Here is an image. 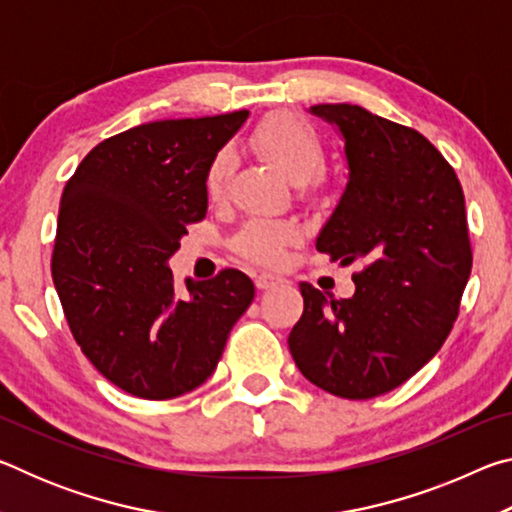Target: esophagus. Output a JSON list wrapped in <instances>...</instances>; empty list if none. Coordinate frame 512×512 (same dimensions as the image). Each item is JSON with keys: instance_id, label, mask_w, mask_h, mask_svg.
Instances as JSON below:
<instances>
[{"instance_id": "1", "label": "esophagus", "mask_w": 512, "mask_h": 512, "mask_svg": "<svg viewBox=\"0 0 512 512\" xmlns=\"http://www.w3.org/2000/svg\"><path fill=\"white\" fill-rule=\"evenodd\" d=\"M280 284H284L280 275H273V273H257L255 275V287L262 289V291L275 289V287H280Z\"/></svg>"}]
</instances>
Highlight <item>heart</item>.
Here are the masks:
<instances>
[{
  "instance_id": "heart-1",
  "label": "heart",
  "mask_w": 512,
  "mask_h": 512,
  "mask_svg": "<svg viewBox=\"0 0 512 512\" xmlns=\"http://www.w3.org/2000/svg\"><path fill=\"white\" fill-rule=\"evenodd\" d=\"M248 144L296 185L314 180L323 167V146L318 137L309 126L291 115L264 119L250 133ZM232 173H235V153L230 149H219L207 162L203 176L205 196L210 201H223ZM300 235L302 232L296 221L253 219L241 225V230L232 237V250L255 264L277 266L287 257V250L298 244Z\"/></svg>"
}]
</instances>
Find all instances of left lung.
Masks as SVG:
<instances>
[{
    "instance_id": "obj_1",
    "label": "left lung",
    "mask_w": 512,
    "mask_h": 512,
    "mask_svg": "<svg viewBox=\"0 0 512 512\" xmlns=\"http://www.w3.org/2000/svg\"><path fill=\"white\" fill-rule=\"evenodd\" d=\"M339 128L350 178L316 248L361 262L354 296L302 282L305 311L289 334L302 375L345 400L402 386L452 332L472 271L465 196L427 137L350 103L311 106Z\"/></svg>"
}]
</instances>
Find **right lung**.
<instances>
[{"label":"right lung","instance_id":"1","mask_svg":"<svg viewBox=\"0 0 512 512\" xmlns=\"http://www.w3.org/2000/svg\"><path fill=\"white\" fill-rule=\"evenodd\" d=\"M246 117L164 119L112 135L63 189L51 275L69 329L103 377L142 400L201 386L255 298L237 268L178 293L167 266L207 212V162Z\"/></svg>","mask_w":512,"mask_h":512}]
</instances>
